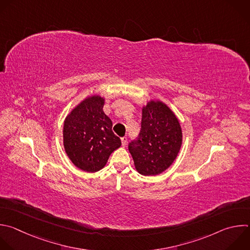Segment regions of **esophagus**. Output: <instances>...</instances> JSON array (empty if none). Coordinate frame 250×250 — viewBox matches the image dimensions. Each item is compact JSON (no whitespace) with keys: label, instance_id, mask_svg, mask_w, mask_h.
<instances>
[{"label":"esophagus","instance_id":"1","mask_svg":"<svg viewBox=\"0 0 250 250\" xmlns=\"http://www.w3.org/2000/svg\"><path fill=\"white\" fill-rule=\"evenodd\" d=\"M126 144H127V138H126L125 136V137H122V145H123L124 147H125Z\"/></svg>","mask_w":250,"mask_h":250}]
</instances>
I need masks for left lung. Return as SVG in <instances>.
I'll return each instance as SVG.
<instances>
[{
    "mask_svg": "<svg viewBox=\"0 0 250 250\" xmlns=\"http://www.w3.org/2000/svg\"><path fill=\"white\" fill-rule=\"evenodd\" d=\"M182 143V127L174 112L165 103L152 100L142 108L140 133L128 150L139 174L156 176L173 164Z\"/></svg>",
    "mask_w": 250,
    "mask_h": 250,
    "instance_id": "8db88e82",
    "label": "left lung"
}]
</instances>
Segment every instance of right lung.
<instances>
[{
  "label": "right lung",
  "mask_w": 250,
  "mask_h": 250,
  "mask_svg": "<svg viewBox=\"0 0 250 250\" xmlns=\"http://www.w3.org/2000/svg\"><path fill=\"white\" fill-rule=\"evenodd\" d=\"M104 103L99 95L87 97L72 109L63 124L65 153L75 167L87 173L103 169L112 152L122 145L103 111Z\"/></svg>",
  "instance_id": "1"
}]
</instances>
